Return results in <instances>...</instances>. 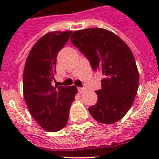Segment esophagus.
<instances>
[{
  "label": "esophagus",
  "instance_id": "1",
  "mask_svg": "<svg viewBox=\"0 0 159 159\" xmlns=\"http://www.w3.org/2000/svg\"><path fill=\"white\" fill-rule=\"evenodd\" d=\"M85 91H86V89H85V88H78V92H80V94L84 93V92H85Z\"/></svg>",
  "mask_w": 159,
  "mask_h": 159
}]
</instances>
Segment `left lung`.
Segmentation results:
<instances>
[{"label": "left lung", "instance_id": "left-lung-1", "mask_svg": "<svg viewBox=\"0 0 159 159\" xmlns=\"http://www.w3.org/2000/svg\"><path fill=\"white\" fill-rule=\"evenodd\" d=\"M71 43L89 60L92 70L100 71L102 89L98 100L88 108L92 117L103 124H112L127 113L137 94L139 83L134 55L117 35L100 28L77 30Z\"/></svg>", "mask_w": 159, "mask_h": 159}]
</instances>
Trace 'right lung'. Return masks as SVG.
Instances as JSON below:
<instances>
[{
    "label": "right lung",
    "mask_w": 159,
    "mask_h": 159,
    "mask_svg": "<svg viewBox=\"0 0 159 159\" xmlns=\"http://www.w3.org/2000/svg\"><path fill=\"white\" fill-rule=\"evenodd\" d=\"M71 31H55L43 35L31 49L23 74V94L32 118L43 129L57 132L67 125L76 87L52 86L57 55Z\"/></svg>",
    "instance_id": "obj_1"
}]
</instances>
